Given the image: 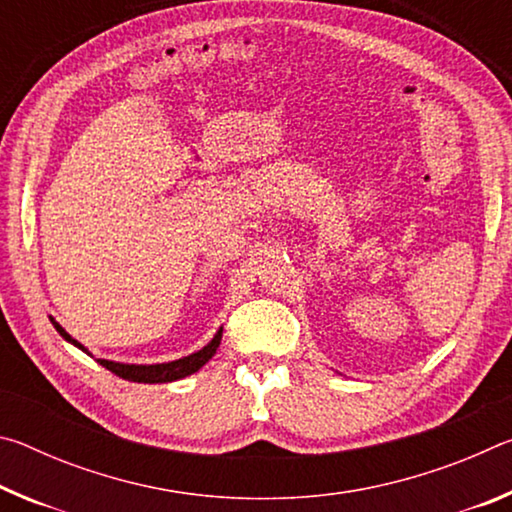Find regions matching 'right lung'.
Here are the masks:
<instances>
[{
    "mask_svg": "<svg viewBox=\"0 0 512 512\" xmlns=\"http://www.w3.org/2000/svg\"><path fill=\"white\" fill-rule=\"evenodd\" d=\"M51 325L56 327V332L63 336L67 343H72L74 348L83 350L85 354H90V350L81 345L76 339H72L63 327H60L54 318L49 316ZM221 336H223V327L216 329L214 339L205 345V348L196 350L192 354H187L183 359H176V361H164V363H121V361H110V359H97L103 368H108L110 372H115L117 377L126 379V381H137V384H169V381H178V379H185L189 375H194V372L201 370L207 361H210L216 348H219L221 343ZM92 357V354H90Z\"/></svg>",
    "mask_w": 512,
    "mask_h": 512,
    "instance_id": "obj_1",
    "label": "right lung"
}]
</instances>
